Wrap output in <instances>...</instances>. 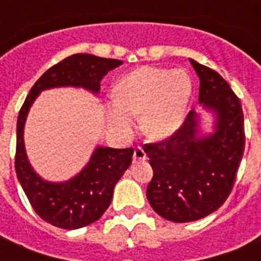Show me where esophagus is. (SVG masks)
<instances>
[{
	"mask_svg": "<svg viewBox=\"0 0 261 261\" xmlns=\"http://www.w3.org/2000/svg\"><path fill=\"white\" fill-rule=\"evenodd\" d=\"M133 159H134V162L145 161V159H147V152L144 151V148L137 147L136 151H134V155H133Z\"/></svg>",
	"mask_w": 261,
	"mask_h": 261,
	"instance_id": "obj_1",
	"label": "esophagus"
}]
</instances>
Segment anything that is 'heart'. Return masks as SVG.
Segmentation results:
<instances>
[{"label": "heart", "mask_w": 261, "mask_h": 261, "mask_svg": "<svg viewBox=\"0 0 261 261\" xmlns=\"http://www.w3.org/2000/svg\"><path fill=\"white\" fill-rule=\"evenodd\" d=\"M192 81L183 69L141 67L116 85L108 105V121L116 133L127 136L134 116L141 114L142 133L151 140L173 136L186 119Z\"/></svg>", "instance_id": "b5f03b06"}]
</instances>
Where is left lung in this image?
Here are the masks:
<instances>
[{
	"instance_id": "1",
	"label": "left lung",
	"mask_w": 261,
	"mask_h": 261,
	"mask_svg": "<svg viewBox=\"0 0 261 261\" xmlns=\"http://www.w3.org/2000/svg\"><path fill=\"white\" fill-rule=\"evenodd\" d=\"M190 63L200 78L198 103L215 117L214 133L201 134L200 116L192 110L170 138L144 145L153 170L148 201L172 222H192L217 211L232 192L245 152L241 100L217 71Z\"/></svg>"
}]
</instances>
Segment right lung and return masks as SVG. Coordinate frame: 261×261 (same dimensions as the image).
Masks as SVG:
<instances>
[{
	"label": "right lung",
	"mask_w": 261,
	"mask_h": 261,
	"mask_svg": "<svg viewBox=\"0 0 261 261\" xmlns=\"http://www.w3.org/2000/svg\"><path fill=\"white\" fill-rule=\"evenodd\" d=\"M121 64L120 60L92 54L67 57L36 81L20 109L16 123V176L37 215L57 228L78 229L102 217L112 202L116 183L131 165L134 149L97 147L85 168L69 180H44L33 170L26 155L23 128L28 113L39 93L46 89L74 86L97 95L103 76Z\"/></svg>",
	"instance_id": "1"
}]
</instances>
